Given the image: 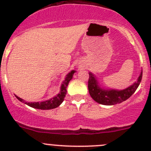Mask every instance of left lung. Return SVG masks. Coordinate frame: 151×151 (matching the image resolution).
Returning <instances> with one entry per match:
<instances>
[{"instance_id": "1", "label": "left lung", "mask_w": 151, "mask_h": 151, "mask_svg": "<svg viewBox=\"0 0 151 151\" xmlns=\"http://www.w3.org/2000/svg\"><path fill=\"white\" fill-rule=\"evenodd\" d=\"M88 74V91L93 99L103 105H115L127 100L136 91L141 83L142 70H141L137 80L130 86L123 90L104 87L100 84L99 80L93 73L89 71Z\"/></svg>"}]
</instances>
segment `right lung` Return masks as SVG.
Listing matches in <instances>:
<instances>
[{
  "instance_id": "obj_1",
  "label": "right lung",
  "mask_w": 151,
  "mask_h": 151,
  "mask_svg": "<svg viewBox=\"0 0 151 151\" xmlns=\"http://www.w3.org/2000/svg\"><path fill=\"white\" fill-rule=\"evenodd\" d=\"M76 72L75 70H71V71L68 73L66 74V77H65L64 80L62 82L61 85H60V92L57 94L56 96H53L52 98L50 99L45 100V101H37V102H26L25 100H23L22 99L19 98V96L15 95L16 98L19 101H20L21 102L24 103V104L28 105L30 107L35 108V109H55V108L58 107V106H60L62 104V102L64 100L65 96H66V94L67 92V86H68V83L71 80V79L73 78V76L74 74Z\"/></svg>"
}]
</instances>
